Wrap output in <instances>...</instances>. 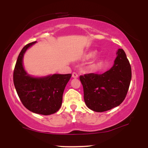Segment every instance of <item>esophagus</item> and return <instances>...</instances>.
I'll return each mask as SVG.
<instances>
[{
  "mask_svg": "<svg viewBox=\"0 0 148 148\" xmlns=\"http://www.w3.org/2000/svg\"><path fill=\"white\" fill-rule=\"evenodd\" d=\"M72 77L74 78V79H76V78L79 77V75H78V74L76 72H73L72 73Z\"/></svg>",
  "mask_w": 148,
  "mask_h": 148,
  "instance_id": "esophagus-1",
  "label": "esophagus"
}]
</instances>
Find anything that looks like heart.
Masks as SVG:
<instances>
[{
    "label": "heart",
    "instance_id": "heart-1",
    "mask_svg": "<svg viewBox=\"0 0 148 148\" xmlns=\"http://www.w3.org/2000/svg\"><path fill=\"white\" fill-rule=\"evenodd\" d=\"M96 55V53L95 51H91L90 53H88L87 55H86V58L87 59H89V58H92L95 57ZM100 64V61H97V62H93L92 64L90 65V67L92 69L93 68H96L97 67L98 65Z\"/></svg>",
    "mask_w": 148,
    "mask_h": 148
}]
</instances>
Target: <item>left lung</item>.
<instances>
[{
	"label": "left lung",
	"instance_id": "left-lung-1",
	"mask_svg": "<svg viewBox=\"0 0 148 148\" xmlns=\"http://www.w3.org/2000/svg\"><path fill=\"white\" fill-rule=\"evenodd\" d=\"M117 54L114 64L107 72L80 76L85 103L92 111L111 110L126 97L132 79V68L123 49H119Z\"/></svg>",
	"mask_w": 148,
	"mask_h": 148
}]
</instances>
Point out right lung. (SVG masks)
Segmentation results:
<instances>
[{
    "label": "right lung",
    "instance_id": "add662e5",
    "mask_svg": "<svg viewBox=\"0 0 148 148\" xmlns=\"http://www.w3.org/2000/svg\"><path fill=\"white\" fill-rule=\"evenodd\" d=\"M35 42L26 45L20 52L15 64L13 81L18 97L27 109L48 115L60 109L64 88L72 74H53L42 78L28 75L23 67V54Z\"/></svg>",
    "mask_w": 148,
    "mask_h": 148
}]
</instances>
